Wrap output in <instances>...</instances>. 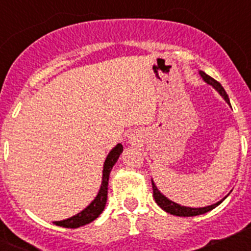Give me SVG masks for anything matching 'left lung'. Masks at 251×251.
<instances>
[{
	"instance_id": "1",
	"label": "left lung",
	"mask_w": 251,
	"mask_h": 251,
	"mask_svg": "<svg viewBox=\"0 0 251 251\" xmlns=\"http://www.w3.org/2000/svg\"><path fill=\"white\" fill-rule=\"evenodd\" d=\"M200 74H201V76H202L203 80H205L207 84H210V85L214 86L215 89L220 93L221 97H223V98L230 104L229 97H227V94H226V92H225V89L223 88V85H221V84L219 83L217 80H215L214 77L208 76V75L205 74L203 72H200ZM152 188H153V197H154V200H156L157 205H158L161 208H163V210H165L166 212H168V214L176 215V216L187 217V216H197V215H202V214H205V212L212 210V208H215L216 206H219L224 201V200H221L211 206H206V207H199V208L186 207V206L178 205V203L168 200L167 197L163 196V195L158 191V188L156 187V185L153 183V181H152Z\"/></svg>"
}]
</instances>
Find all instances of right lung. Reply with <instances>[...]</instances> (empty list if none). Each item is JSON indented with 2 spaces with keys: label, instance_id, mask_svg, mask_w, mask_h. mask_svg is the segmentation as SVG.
I'll list each match as a JSON object with an SVG mask.
<instances>
[{
  "label": "right lung",
  "instance_id": "add662e5",
  "mask_svg": "<svg viewBox=\"0 0 251 251\" xmlns=\"http://www.w3.org/2000/svg\"><path fill=\"white\" fill-rule=\"evenodd\" d=\"M122 152H123V146L117 145L110 151L108 157H106L105 162H104L103 181H101L100 190H99L97 197L92 201V203L86 208H84L83 211L79 212L75 216L70 217V219H66V220L63 221H54L55 225L75 229V227H80V226L86 225V224H90L101 214V211L105 207L106 197H108V181H109L110 171H112L113 166L115 165V162L118 161L119 154Z\"/></svg>",
  "mask_w": 251,
  "mask_h": 251
}]
</instances>
